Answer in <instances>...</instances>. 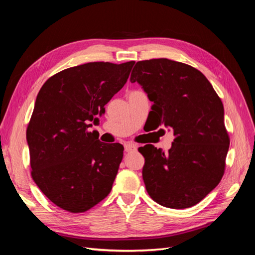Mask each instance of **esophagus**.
Masks as SVG:
<instances>
[{
	"label": "esophagus",
	"instance_id": "obj_1",
	"mask_svg": "<svg viewBox=\"0 0 255 255\" xmlns=\"http://www.w3.org/2000/svg\"><path fill=\"white\" fill-rule=\"evenodd\" d=\"M137 149V145L133 142H127L125 144V150L126 152H130V151H134Z\"/></svg>",
	"mask_w": 255,
	"mask_h": 255
}]
</instances>
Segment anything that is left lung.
Returning a JSON list of instances; mask_svg holds the SVG:
<instances>
[{
    "label": "left lung",
    "instance_id": "1",
    "mask_svg": "<svg viewBox=\"0 0 255 255\" xmlns=\"http://www.w3.org/2000/svg\"><path fill=\"white\" fill-rule=\"evenodd\" d=\"M130 82L139 83L153 102L156 127L173 130L167 153L152 144L142 177L149 196L170 208H187L217 186L226 170L230 137L220 98L202 72L167 58L137 61Z\"/></svg>",
    "mask_w": 255,
    "mask_h": 255
}]
</instances>
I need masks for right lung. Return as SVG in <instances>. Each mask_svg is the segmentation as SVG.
Instances as JSON below:
<instances>
[{
	"label": "right lung",
	"instance_id": "add662e5",
	"mask_svg": "<svg viewBox=\"0 0 255 255\" xmlns=\"http://www.w3.org/2000/svg\"><path fill=\"white\" fill-rule=\"evenodd\" d=\"M135 61H95L65 69L38 92L26 129L34 182L51 202L84 213L110 194L123 145L106 144L88 129L125 86Z\"/></svg>",
	"mask_w": 255,
	"mask_h": 255
}]
</instances>
